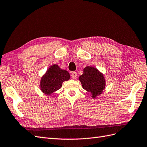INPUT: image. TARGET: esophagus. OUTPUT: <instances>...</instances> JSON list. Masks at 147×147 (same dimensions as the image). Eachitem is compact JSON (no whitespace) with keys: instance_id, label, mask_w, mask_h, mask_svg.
<instances>
[{"instance_id":"34e87169","label":"esophagus","mask_w":147,"mask_h":147,"mask_svg":"<svg viewBox=\"0 0 147 147\" xmlns=\"http://www.w3.org/2000/svg\"><path fill=\"white\" fill-rule=\"evenodd\" d=\"M71 77H72L73 79L75 80L77 78V74L75 72H73L71 74Z\"/></svg>"}]
</instances>
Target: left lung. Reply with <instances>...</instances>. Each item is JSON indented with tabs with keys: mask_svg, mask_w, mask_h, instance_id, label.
Returning a JSON list of instances; mask_svg holds the SVG:
<instances>
[{
	"mask_svg": "<svg viewBox=\"0 0 147 147\" xmlns=\"http://www.w3.org/2000/svg\"><path fill=\"white\" fill-rule=\"evenodd\" d=\"M84 90L90 92L92 98L101 94L105 88L104 75L96 68L87 66L83 69V74L79 77Z\"/></svg>",
	"mask_w": 147,
	"mask_h": 147,
	"instance_id": "left-lung-1",
	"label": "left lung"
}]
</instances>
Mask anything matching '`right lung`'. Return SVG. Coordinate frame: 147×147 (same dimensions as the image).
I'll return each instance as SVG.
<instances>
[{
  "label": "right lung",
  "mask_w": 147,
  "mask_h": 147,
  "mask_svg": "<svg viewBox=\"0 0 147 147\" xmlns=\"http://www.w3.org/2000/svg\"><path fill=\"white\" fill-rule=\"evenodd\" d=\"M69 73L65 70L61 69L58 65L54 64L48 69L40 80V86L42 92L51 95L61 88L64 81L70 79Z\"/></svg>",
  "instance_id": "right-lung-1"
}]
</instances>
